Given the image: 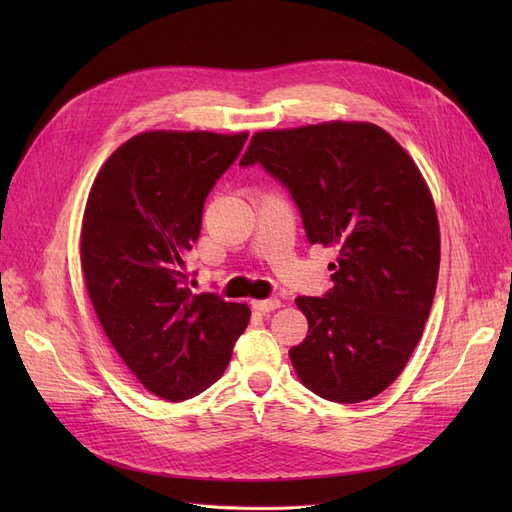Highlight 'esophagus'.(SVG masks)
I'll return each mask as SVG.
<instances>
[{
  "label": "esophagus",
  "instance_id": "34e87169",
  "mask_svg": "<svg viewBox=\"0 0 512 512\" xmlns=\"http://www.w3.org/2000/svg\"><path fill=\"white\" fill-rule=\"evenodd\" d=\"M252 305H254L256 312H260V314H269V312H273V309L280 307V305H282V301H280V299H265V301H254Z\"/></svg>",
  "mask_w": 512,
  "mask_h": 512
}]
</instances>
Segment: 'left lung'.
<instances>
[{
    "mask_svg": "<svg viewBox=\"0 0 512 512\" xmlns=\"http://www.w3.org/2000/svg\"><path fill=\"white\" fill-rule=\"evenodd\" d=\"M239 164L288 188L307 241L337 250L333 288L297 299L309 324L288 352L299 380L337 404L376 397L404 371L438 284L440 226L421 170L367 121L256 132Z\"/></svg>",
    "mask_w": 512,
    "mask_h": 512,
    "instance_id": "8db88e82",
    "label": "left lung"
}]
</instances>
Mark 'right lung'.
I'll list each match as a JSON object with an SVG mask.
<instances>
[{"label": "right lung", "instance_id": "add662e5", "mask_svg": "<svg viewBox=\"0 0 512 512\" xmlns=\"http://www.w3.org/2000/svg\"><path fill=\"white\" fill-rule=\"evenodd\" d=\"M245 141L247 132L136 134L87 198L81 267L91 305L121 361L166 401L209 389L250 322L245 303L194 294L185 275L205 200Z\"/></svg>", "mask_w": 512, "mask_h": 512}]
</instances>
